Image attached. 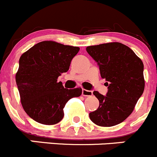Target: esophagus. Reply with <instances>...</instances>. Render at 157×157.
Segmentation results:
<instances>
[{"mask_svg":"<svg viewBox=\"0 0 157 157\" xmlns=\"http://www.w3.org/2000/svg\"><path fill=\"white\" fill-rule=\"evenodd\" d=\"M83 96H91L92 95V92L89 90H86V89H82V92Z\"/></svg>","mask_w":157,"mask_h":157,"instance_id":"esophagus-1","label":"esophagus"}]
</instances>
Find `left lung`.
Instances as JSON below:
<instances>
[{
    "instance_id": "1",
    "label": "left lung",
    "mask_w": 157,
    "mask_h": 157,
    "mask_svg": "<svg viewBox=\"0 0 157 157\" xmlns=\"http://www.w3.org/2000/svg\"><path fill=\"white\" fill-rule=\"evenodd\" d=\"M86 51L98 63L108 86L106 95L93 92L99 106L89 113V118L99 126L119 124L132 113L144 91L143 62L132 49L119 42L89 46Z\"/></svg>"
}]
</instances>
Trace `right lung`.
<instances>
[{
  "mask_svg": "<svg viewBox=\"0 0 157 157\" xmlns=\"http://www.w3.org/2000/svg\"><path fill=\"white\" fill-rule=\"evenodd\" d=\"M79 49L44 41L22 54L15 79L22 107L31 119L44 125L56 124L63 119L68 100L82 95L80 87L65 89L62 82H58Z\"/></svg>",
  "mask_w": 157,
  "mask_h": 157,
  "instance_id": "obj_1",
  "label": "right lung"
}]
</instances>
